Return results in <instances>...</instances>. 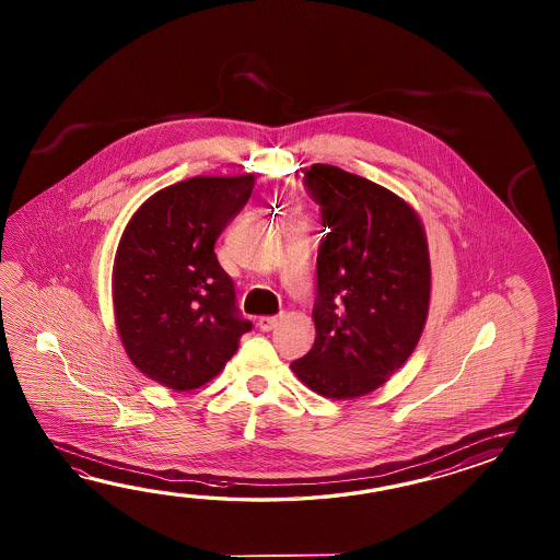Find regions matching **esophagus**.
Wrapping results in <instances>:
<instances>
[{
    "mask_svg": "<svg viewBox=\"0 0 560 560\" xmlns=\"http://www.w3.org/2000/svg\"><path fill=\"white\" fill-rule=\"evenodd\" d=\"M276 324H278V316H262V318H258V328L264 330V332L275 330Z\"/></svg>",
    "mask_w": 560,
    "mask_h": 560,
    "instance_id": "obj_1",
    "label": "esophagus"
}]
</instances>
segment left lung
<instances>
[{
    "mask_svg": "<svg viewBox=\"0 0 560 560\" xmlns=\"http://www.w3.org/2000/svg\"><path fill=\"white\" fill-rule=\"evenodd\" d=\"M320 206L316 340L290 366L326 398L376 390L405 364L429 314L430 262L415 210L393 191L326 164L304 172Z\"/></svg>",
    "mask_w": 560,
    "mask_h": 560,
    "instance_id": "1",
    "label": "left lung"
}]
</instances>
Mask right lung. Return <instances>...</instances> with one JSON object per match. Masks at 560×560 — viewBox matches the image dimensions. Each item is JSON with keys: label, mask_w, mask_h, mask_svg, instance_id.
I'll return each mask as SVG.
<instances>
[{"label": "right lung", "mask_w": 560, "mask_h": 560, "mask_svg": "<svg viewBox=\"0 0 560 560\" xmlns=\"http://www.w3.org/2000/svg\"><path fill=\"white\" fill-rule=\"evenodd\" d=\"M252 188L250 174L184 179L145 200L119 240V338L131 362L167 388L194 390L212 381L252 330L214 252Z\"/></svg>", "instance_id": "right-lung-1"}]
</instances>
